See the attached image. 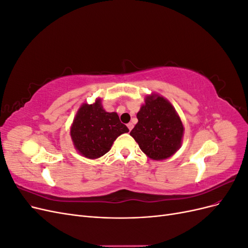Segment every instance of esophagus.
I'll return each mask as SVG.
<instances>
[{
    "mask_svg": "<svg viewBox=\"0 0 248 248\" xmlns=\"http://www.w3.org/2000/svg\"><path fill=\"white\" fill-rule=\"evenodd\" d=\"M127 127H128L129 130H131L133 128V124L132 123H128V124H127Z\"/></svg>",
    "mask_w": 248,
    "mask_h": 248,
    "instance_id": "1",
    "label": "esophagus"
}]
</instances>
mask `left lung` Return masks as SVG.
Here are the masks:
<instances>
[{
	"mask_svg": "<svg viewBox=\"0 0 248 248\" xmlns=\"http://www.w3.org/2000/svg\"><path fill=\"white\" fill-rule=\"evenodd\" d=\"M130 131L140 148L153 160L167 159L182 144L184 127L170 102L158 94L148 95Z\"/></svg>",
	"mask_w": 248,
	"mask_h": 248,
	"instance_id": "1",
	"label": "left lung"
}]
</instances>
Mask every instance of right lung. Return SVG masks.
<instances>
[{"mask_svg":"<svg viewBox=\"0 0 248 248\" xmlns=\"http://www.w3.org/2000/svg\"><path fill=\"white\" fill-rule=\"evenodd\" d=\"M117 112L103 109L101 99L84 103L77 112L70 128V136L78 152L90 159H96L108 153L116 139L128 132Z\"/></svg>","mask_w":248,"mask_h":248,"instance_id":"obj_1","label":"right lung"}]
</instances>
